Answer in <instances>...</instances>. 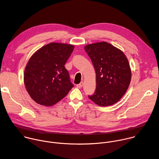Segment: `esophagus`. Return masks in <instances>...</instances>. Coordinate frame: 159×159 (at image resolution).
I'll use <instances>...</instances> for the list:
<instances>
[{
  "mask_svg": "<svg viewBox=\"0 0 159 159\" xmlns=\"http://www.w3.org/2000/svg\"><path fill=\"white\" fill-rule=\"evenodd\" d=\"M82 86H83V82H80V84H77V87L79 88H81Z\"/></svg>",
  "mask_w": 159,
  "mask_h": 159,
  "instance_id": "34e87169",
  "label": "esophagus"
}]
</instances>
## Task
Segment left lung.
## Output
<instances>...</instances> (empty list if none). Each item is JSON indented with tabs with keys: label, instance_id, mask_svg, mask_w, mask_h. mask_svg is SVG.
Instances as JSON below:
<instances>
[{
	"label": "left lung",
	"instance_id": "8db88e82",
	"mask_svg": "<svg viewBox=\"0 0 159 159\" xmlns=\"http://www.w3.org/2000/svg\"><path fill=\"white\" fill-rule=\"evenodd\" d=\"M96 72L97 88L89 99L99 106H110L118 102L128 89L131 69L124 53L107 42L84 47Z\"/></svg>",
	"mask_w": 159,
	"mask_h": 159
}]
</instances>
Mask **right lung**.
Here are the masks:
<instances>
[{"label":"right lung","mask_w":159,"mask_h":159,"mask_svg":"<svg viewBox=\"0 0 159 159\" xmlns=\"http://www.w3.org/2000/svg\"><path fill=\"white\" fill-rule=\"evenodd\" d=\"M74 45L50 43L38 49L25 66L24 81L27 91L37 103L52 106L73 87L65 63Z\"/></svg>","instance_id":"right-lung-1"}]
</instances>
